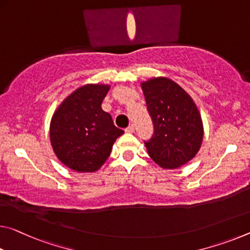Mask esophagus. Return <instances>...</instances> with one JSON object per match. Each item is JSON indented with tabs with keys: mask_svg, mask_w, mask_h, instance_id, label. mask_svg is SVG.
Wrapping results in <instances>:
<instances>
[{
	"mask_svg": "<svg viewBox=\"0 0 250 250\" xmlns=\"http://www.w3.org/2000/svg\"><path fill=\"white\" fill-rule=\"evenodd\" d=\"M125 131L126 132V133H132L133 131H134V126H133V125H130L128 128H125Z\"/></svg>",
	"mask_w": 250,
	"mask_h": 250,
	"instance_id": "1",
	"label": "esophagus"
}]
</instances>
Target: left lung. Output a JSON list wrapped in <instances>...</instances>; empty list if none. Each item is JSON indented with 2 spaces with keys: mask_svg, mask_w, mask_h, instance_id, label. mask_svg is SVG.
I'll list each match as a JSON object with an SVG mask.
<instances>
[{
  "mask_svg": "<svg viewBox=\"0 0 250 250\" xmlns=\"http://www.w3.org/2000/svg\"><path fill=\"white\" fill-rule=\"evenodd\" d=\"M154 132L145 145L151 159L164 169L187 164L199 151L204 138L201 116L191 97L168 78L142 82Z\"/></svg>",
  "mask_w": 250,
  "mask_h": 250,
  "instance_id": "left-lung-1",
  "label": "left lung"
}]
</instances>
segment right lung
Returning a JSON list of instances; mask_svg holds the SVG:
<instances>
[{
	"label": "right lung",
	"mask_w": 250,
	"mask_h": 250,
	"mask_svg": "<svg viewBox=\"0 0 250 250\" xmlns=\"http://www.w3.org/2000/svg\"><path fill=\"white\" fill-rule=\"evenodd\" d=\"M108 84H85L63 100L50 125V140L58 159L78 172H94L110 156L125 131L102 110Z\"/></svg>",
	"instance_id": "obj_1"
}]
</instances>
